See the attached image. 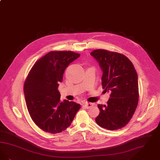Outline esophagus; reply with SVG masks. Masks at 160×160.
<instances>
[{"label":"esophagus","instance_id":"esophagus-1","mask_svg":"<svg viewBox=\"0 0 160 160\" xmlns=\"http://www.w3.org/2000/svg\"><path fill=\"white\" fill-rule=\"evenodd\" d=\"M93 103L88 102L84 103V105H83V107H84V108H86L87 109L90 108H91V107H93Z\"/></svg>","mask_w":160,"mask_h":160}]
</instances>
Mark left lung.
<instances>
[{"label": "left lung", "instance_id": "1", "mask_svg": "<svg viewBox=\"0 0 160 160\" xmlns=\"http://www.w3.org/2000/svg\"><path fill=\"white\" fill-rule=\"evenodd\" d=\"M103 71L102 89L110 92L107 105H98L100 113L95 118L101 128L114 130L130 122L139 101L138 74L129 59L122 53L104 49L90 53Z\"/></svg>", "mask_w": 160, "mask_h": 160}]
</instances>
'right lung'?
Instances as JSON below:
<instances>
[{"mask_svg": "<svg viewBox=\"0 0 160 160\" xmlns=\"http://www.w3.org/2000/svg\"><path fill=\"white\" fill-rule=\"evenodd\" d=\"M80 54L72 51H51L38 60L24 84L26 105L32 121L49 133H60L68 128L80 104L60 101L58 90L65 68Z\"/></svg>", "mask_w": 160, "mask_h": 160, "instance_id": "obj_1", "label": "right lung"}]
</instances>
